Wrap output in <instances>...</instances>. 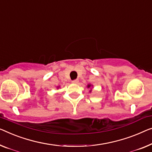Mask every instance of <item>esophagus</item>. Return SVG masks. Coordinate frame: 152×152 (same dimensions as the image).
<instances>
[{
	"label": "esophagus",
	"mask_w": 152,
	"mask_h": 152,
	"mask_svg": "<svg viewBox=\"0 0 152 152\" xmlns=\"http://www.w3.org/2000/svg\"><path fill=\"white\" fill-rule=\"evenodd\" d=\"M72 83L73 84H78V79H76V80H72Z\"/></svg>",
	"instance_id": "34e87169"
}]
</instances>
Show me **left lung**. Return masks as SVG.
I'll list each match as a JSON object with an SVG mask.
<instances>
[{
	"label": "left lung",
	"mask_w": 152,
	"mask_h": 152,
	"mask_svg": "<svg viewBox=\"0 0 152 152\" xmlns=\"http://www.w3.org/2000/svg\"><path fill=\"white\" fill-rule=\"evenodd\" d=\"M93 87H94V86H93L92 85H91V84H88V85H87V87L88 88V89H90V90H89V93H91Z\"/></svg>",
	"instance_id": "8db88e82"
}]
</instances>
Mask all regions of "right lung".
<instances>
[{
	"mask_svg": "<svg viewBox=\"0 0 152 152\" xmlns=\"http://www.w3.org/2000/svg\"><path fill=\"white\" fill-rule=\"evenodd\" d=\"M59 88H60V86H57V87H56V89H59Z\"/></svg>",
	"mask_w": 152,
	"mask_h": 152,
	"instance_id": "obj_1",
	"label": "right lung"
}]
</instances>
